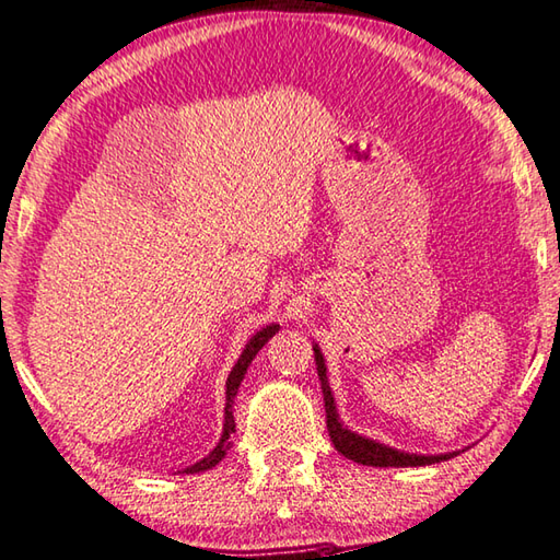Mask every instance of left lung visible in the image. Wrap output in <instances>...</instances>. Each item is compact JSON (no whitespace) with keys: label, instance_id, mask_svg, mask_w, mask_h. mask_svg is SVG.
I'll return each instance as SVG.
<instances>
[{"label":"left lung","instance_id":"obj_1","mask_svg":"<svg viewBox=\"0 0 560 560\" xmlns=\"http://www.w3.org/2000/svg\"><path fill=\"white\" fill-rule=\"evenodd\" d=\"M314 361H316V373H319V380H322L326 429H329V436L341 456L361 463V466H375V468H409V466L417 468V466H431V463H441V460L458 456V451L441 453V456H417V453L389 448L385 444H377V441H373V439H365L361 434H355V431L346 429L341 424L339 415H336L334 395L329 387V377H326V365H324V355L319 351V346H314Z\"/></svg>","mask_w":560,"mask_h":560}]
</instances>
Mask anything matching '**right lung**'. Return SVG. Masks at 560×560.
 <instances>
[{
	"instance_id": "right-lung-1",
	"label": "right lung",
	"mask_w": 560,
	"mask_h": 560,
	"mask_svg": "<svg viewBox=\"0 0 560 560\" xmlns=\"http://www.w3.org/2000/svg\"><path fill=\"white\" fill-rule=\"evenodd\" d=\"M278 329H280V324H270V326H266V329H260L256 336H250V341L246 343V348H244V353H241V358L236 361V365H234V371L229 373V380H226V407H224V434H221V439H219V444L214 446V451L209 453L207 458H202L199 463H195V466H189V468H185L183 472H202V470H209V468H214L217 463L226 456V451H229V436L234 434L236 431V421H234V397H236V393H238V385H241V380H244V375H246V371H248V365H250V361L253 358H256V353L260 351L262 346H266L272 336L278 334Z\"/></svg>"
}]
</instances>
